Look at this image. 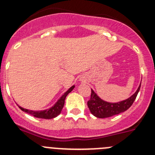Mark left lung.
Returning <instances> with one entry per match:
<instances>
[{
    "mask_svg": "<svg viewBox=\"0 0 155 155\" xmlns=\"http://www.w3.org/2000/svg\"><path fill=\"white\" fill-rule=\"evenodd\" d=\"M140 84L137 88V91L132 96L124 101L118 103H110L103 101L97 96L93 90H91V98L87 101L88 108L94 116L99 118H109V117L125 112L132 106V104L135 101L137 93L140 91Z\"/></svg>",
    "mask_w": 155,
    "mask_h": 155,
    "instance_id": "8db88e82",
    "label": "left lung"
}]
</instances>
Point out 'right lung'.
<instances>
[{"label": "right lung", "instance_id": "right-lung-1", "mask_svg": "<svg viewBox=\"0 0 155 155\" xmlns=\"http://www.w3.org/2000/svg\"><path fill=\"white\" fill-rule=\"evenodd\" d=\"M74 85L71 87V88H69V90H68V91H66L64 93V95H62V97L57 101V102L52 107L48 109V110H42V111H32V110H26L21 107H19V108L21 110H23V112L30 114V115H33V116L36 117V118H44V119H51L54 118L55 117H57V115H59L62 111V108H63L64 104V100H65L66 96H68L69 93H71L73 91V89L74 88Z\"/></svg>", "mask_w": 155, "mask_h": 155}]
</instances>
